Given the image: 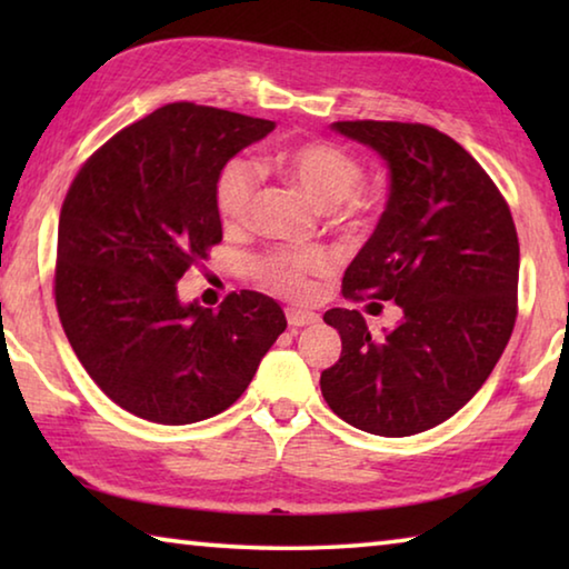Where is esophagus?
I'll return each mask as SVG.
<instances>
[{
  "instance_id": "esophagus-1",
  "label": "esophagus",
  "mask_w": 569,
  "mask_h": 569,
  "mask_svg": "<svg viewBox=\"0 0 569 569\" xmlns=\"http://www.w3.org/2000/svg\"><path fill=\"white\" fill-rule=\"evenodd\" d=\"M286 319H288V326H291V329H303V326L319 323V313L303 311V308H288Z\"/></svg>"
}]
</instances>
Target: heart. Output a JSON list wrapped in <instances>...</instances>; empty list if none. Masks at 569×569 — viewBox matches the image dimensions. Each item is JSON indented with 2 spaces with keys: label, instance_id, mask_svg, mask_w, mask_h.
<instances>
[{
  "label": "heart",
  "instance_id": "obj_1",
  "mask_svg": "<svg viewBox=\"0 0 569 569\" xmlns=\"http://www.w3.org/2000/svg\"><path fill=\"white\" fill-rule=\"evenodd\" d=\"M276 168L296 182L316 206L333 208L351 200L363 182L361 162L333 142H298L276 156ZM258 166L248 158L226 162L216 182V206L228 226L246 223L258 192ZM326 271V258L316 250H273L256 258V273L278 293L291 298L308 291V278Z\"/></svg>",
  "mask_w": 569,
  "mask_h": 569
}]
</instances>
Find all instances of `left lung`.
<instances>
[{
	"label": "left lung",
	"mask_w": 569,
	"mask_h": 569,
	"mask_svg": "<svg viewBox=\"0 0 569 569\" xmlns=\"http://www.w3.org/2000/svg\"><path fill=\"white\" fill-rule=\"evenodd\" d=\"M331 130L389 168L387 208L346 268L343 296L393 301L401 319L371 333L356 308L326 311L341 359L321 373V393L356 429L411 437L455 417L512 336L515 220L479 162L429 124L356 120Z\"/></svg>",
	"instance_id": "8db88e82"
}]
</instances>
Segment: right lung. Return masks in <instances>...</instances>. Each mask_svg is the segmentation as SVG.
Instances as JSON below:
<instances>
[{"mask_svg":"<svg viewBox=\"0 0 569 569\" xmlns=\"http://www.w3.org/2000/svg\"><path fill=\"white\" fill-rule=\"evenodd\" d=\"M273 128L172 102L104 142L67 190L57 313L84 371L134 417L180 427L226 411L286 331L271 296L230 293L210 311L176 286L223 238L220 170Z\"/></svg>","mask_w":569,"mask_h":569,"instance_id":"obj_1","label":"right lung"}]
</instances>
